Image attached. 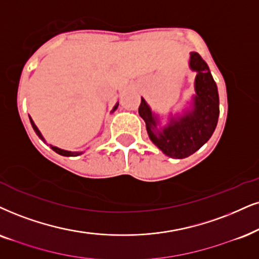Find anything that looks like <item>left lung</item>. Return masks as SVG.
<instances>
[{"label": "left lung", "instance_id": "obj_1", "mask_svg": "<svg viewBox=\"0 0 259 259\" xmlns=\"http://www.w3.org/2000/svg\"><path fill=\"white\" fill-rule=\"evenodd\" d=\"M190 55V67L197 71L194 111L178 120L171 119V124L159 133L155 130L156 120L142 98L139 107L150 140L166 155L175 159L188 158L201 148L214 133L220 113L218 87L207 63L198 52L194 51Z\"/></svg>", "mask_w": 259, "mask_h": 259}]
</instances>
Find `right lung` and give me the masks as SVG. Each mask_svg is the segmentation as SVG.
<instances>
[{"label":"right lung","instance_id":"obj_1","mask_svg":"<svg viewBox=\"0 0 259 259\" xmlns=\"http://www.w3.org/2000/svg\"><path fill=\"white\" fill-rule=\"evenodd\" d=\"M117 106H118V104H117V105L114 106V109H113V110H116V109H117ZM29 120H31V124H32V126H33V129H34L35 134H37V135H38L39 137H40V139H41L42 141H44V139H42V136H41V134L39 133L38 127L35 126V124L33 123V120L31 119V117H29ZM51 148H52V150H55V152L60 154V155H63V156H76V155H78V154H80V153H75V152H68V150L60 149V148H57V147H52V146H51Z\"/></svg>","mask_w":259,"mask_h":259}]
</instances>
